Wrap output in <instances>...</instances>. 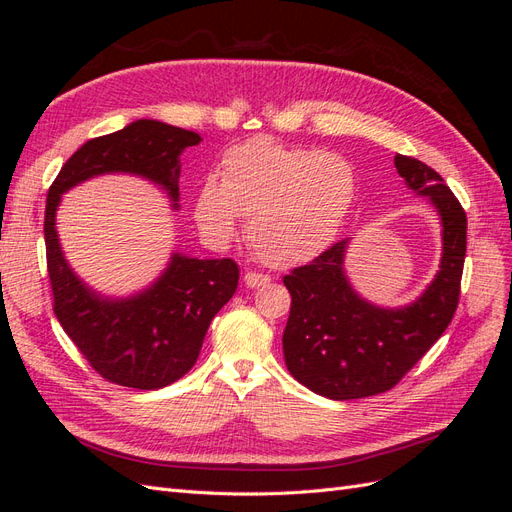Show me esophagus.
I'll return each mask as SVG.
<instances>
[{
  "label": "esophagus",
  "mask_w": 512,
  "mask_h": 512,
  "mask_svg": "<svg viewBox=\"0 0 512 512\" xmlns=\"http://www.w3.org/2000/svg\"><path fill=\"white\" fill-rule=\"evenodd\" d=\"M243 280H245V284L250 286V288H260V286H267L271 282V277L269 275H262V273H256V271H247Z\"/></svg>",
  "instance_id": "esophagus-1"
}]
</instances>
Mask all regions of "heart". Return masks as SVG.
I'll use <instances>...</instances> for the list:
<instances>
[{"label":"heart","instance_id":"1","mask_svg":"<svg viewBox=\"0 0 512 512\" xmlns=\"http://www.w3.org/2000/svg\"><path fill=\"white\" fill-rule=\"evenodd\" d=\"M356 170L333 151L290 147L258 136L222 158V181L209 175L196 194V222L215 243L245 239L271 267L312 260L335 241L356 200Z\"/></svg>","mask_w":512,"mask_h":512}]
</instances>
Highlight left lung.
Segmentation results:
<instances>
[{
  "instance_id": "1",
  "label": "left lung",
  "mask_w": 512,
  "mask_h": 512,
  "mask_svg": "<svg viewBox=\"0 0 512 512\" xmlns=\"http://www.w3.org/2000/svg\"><path fill=\"white\" fill-rule=\"evenodd\" d=\"M395 168L440 215V271L421 297L404 307L374 305L352 288L344 271L348 239L284 275L292 297L282 337L286 367L322 397L346 401L393 389L455 316L466 260V211L421 160L397 153Z\"/></svg>"
}]
</instances>
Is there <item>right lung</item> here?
Returning a JSON list of instances; mask_svg holds the SVG:
<instances>
[{
  "mask_svg": "<svg viewBox=\"0 0 512 512\" xmlns=\"http://www.w3.org/2000/svg\"><path fill=\"white\" fill-rule=\"evenodd\" d=\"M200 141V134L156 119L132 121L119 132L87 141L61 166L46 196L44 243L53 312L108 382L153 391L188 374L213 316L237 290L239 267L230 258L200 260L175 252L149 288L126 299L102 297L70 269L61 252L55 228L61 194L91 177L128 173L160 185L177 209L179 156Z\"/></svg>",
  "mask_w": 512,
  "mask_h": 512,
  "instance_id": "right-lung-1",
  "label": "right lung"
}]
</instances>
